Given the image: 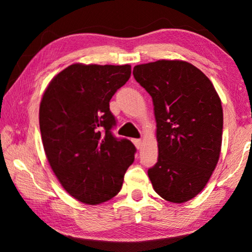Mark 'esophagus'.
<instances>
[{"label": "esophagus", "mask_w": 252, "mask_h": 252, "mask_svg": "<svg viewBox=\"0 0 252 252\" xmlns=\"http://www.w3.org/2000/svg\"><path fill=\"white\" fill-rule=\"evenodd\" d=\"M133 143L136 149H141V144H142V141L140 139H134L133 140Z\"/></svg>", "instance_id": "1"}]
</instances>
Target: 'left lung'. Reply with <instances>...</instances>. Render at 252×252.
Listing matches in <instances>:
<instances>
[{
    "label": "left lung",
    "instance_id": "8db88e82",
    "mask_svg": "<svg viewBox=\"0 0 252 252\" xmlns=\"http://www.w3.org/2000/svg\"><path fill=\"white\" fill-rule=\"evenodd\" d=\"M151 95L157 122L158 162L149 169L153 189L173 203L193 199L219 161L223 113L208 76L182 60H158L133 67Z\"/></svg>",
    "mask_w": 252,
    "mask_h": 252
}]
</instances>
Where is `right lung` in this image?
Returning a JSON list of instances; mask_svg holds the SVG:
<instances>
[{
	"instance_id": "right-lung-1",
	"label": "right lung",
	"mask_w": 252,
	"mask_h": 252,
	"mask_svg": "<svg viewBox=\"0 0 252 252\" xmlns=\"http://www.w3.org/2000/svg\"><path fill=\"white\" fill-rule=\"evenodd\" d=\"M131 75V65L74 63L50 81L39 121L51 169L78 201L95 206L120 192L135 147L111 133L109 102Z\"/></svg>"
}]
</instances>
